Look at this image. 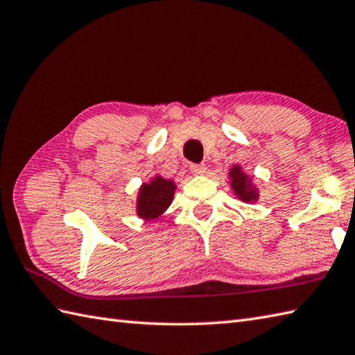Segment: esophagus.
Masks as SVG:
<instances>
[{
  "instance_id": "esophagus-1",
  "label": "esophagus",
  "mask_w": 355,
  "mask_h": 355,
  "mask_svg": "<svg viewBox=\"0 0 355 355\" xmlns=\"http://www.w3.org/2000/svg\"><path fill=\"white\" fill-rule=\"evenodd\" d=\"M190 170L194 175H203V173L207 171V167H205V164H191Z\"/></svg>"
}]
</instances>
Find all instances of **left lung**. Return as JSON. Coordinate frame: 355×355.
I'll list each match as a JSON object with an SVG mask.
<instances>
[{
    "mask_svg": "<svg viewBox=\"0 0 355 355\" xmlns=\"http://www.w3.org/2000/svg\"><path fill=\"white\" fill-rule=\"evenodd\" d=\"M231 188L234 194L243 202H255L258 200V190L252 185V179L241 170L240 165H234L230 170Z\"/></svg>",
    "mask_w": 355,
    "mask_h": 355,
    "instance_id": "obj_1",
    "label": "left lung"
}]
</instances>
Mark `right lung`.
<instances>
[{
    "label": "right lung",
    "mask_w": 355,
    "mask_h": 355,
    "mask_svg": "<svg viewBox=\"0 0 355 355\" xmlns=\"http://www.w3.org/2000/svg\"><path fill=\"white\" fill-rule=\"evenodd\" d=\"M175 190V182L161 176H155L148 184L141 185L137 199L138 217L144 220H155L159 217L171 205Z\"/></svg>",
    "instance_id": "right-lung-1"
}]
</instances>
